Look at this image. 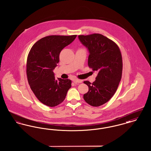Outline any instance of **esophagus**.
<instances>
[{"mask_svg":"<svg viewBox=\"0 0 151 151\" xmlns=\"http://www.w3.org/2000/svg\"><path fill=\"white\" fill-rule=\"evenodd\" d=\"M73 82L74 83H82V80H79V79H75L73 80Z\"/></svg>","mask_w":151,"mask_h":151,"instance_id":"esophagus-1","label":"esophagus"}]
</instances>
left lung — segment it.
Instances as JSON below:
<instances>
[{
	"mask_svg": "<svg viewBox=\"0 0 151 151\" xmlns=\"http://www.w3.org/2000/svg\"><path fill=\"white\" fill-rule=\"evenodd\" d=\"M78 37L89 52V67L98 71L93 83L84 81L89 90L83 98L90 105L100 106L113 96L119 86L122 78V54L114 41L101 34L79 35Z\"/></svg>",
	"mask_w": 151,
	"mask_h": 151,
	"instance_id": "left-lung-1",
	"label": "left lung"
}]
</instances>
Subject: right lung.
Masks as SVG:
<instances>
[{
  "label": "right lung",
  "instance_id": "obj_1",
  "mask_svg": "<svg viewBox=\"0 0 151 151\" xmlns=\"http://www.w3.org/2000/svg\"><path fill=\"white\" fill-rule=\"evenodd\" d=\"M76 36H46L36 42L29 51L27 62L28 81L36 97L45 105L54 107L62 103L71 87L70 79H55L53 70L59 62L60 51Z\"/></svg>",
  "mask_w": 151,
  "mask_h": 151
}]
</instances>
